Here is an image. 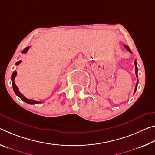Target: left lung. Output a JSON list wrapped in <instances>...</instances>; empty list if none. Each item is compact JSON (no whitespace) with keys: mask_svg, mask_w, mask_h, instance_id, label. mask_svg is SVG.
Masks as SVG:
<instances>
[{"mask_svg":"<svg viewBox=\"0 0 155 155\" xmlns=\"http://www.w3.org/2000/svg\"><path fill=\"white\" fill-rule=\"evenodd\" d=\"M124 46H125V48H126V50H127V51H130V52H131V50H130V48H128V47H127V45H124ZM134 65H135V72H136V76H137V77H138V75H137V72H138V68H137V66L136 60H135V61H134ZM137 85H138V81H137V85H136V87H135L134 92H136V90H137Z\"/></svg>","mask_w":155,"mask_h":155,"instance_id":"obj_1","label":"left lung"}]
</instances>
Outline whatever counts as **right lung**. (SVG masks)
Instances as JSON below:
<instances>
[{"label":"right lung","mask_w":155,"mask_h":155,"mask_svg":"<svg viewBox=\"0 0 155 155\" xmlns=\"http://www.w3.org/2000/svg\"><path fill=\"white\" fill-rule=\"evenodd\" d=\"M29 47H27L26 48H25L24 50L22 51V52H23V53H26V51L29 50ZM21 62V61H18V62H16V65H18ZM16 76V71H14V72H13V74H12L11 78H12V86H13V89H14V92L16 93V94L17 96H18V97H20L22 100L24 101L25 102H26L27 104H39V103H41V102L36 101H34V100H31V99H26V98L23 95H22V94H21V92L18 91V87H17V86L16 85L15 83H14V78H15Z\"/></svg>","instance_id":"add662e5"}]
</instances>
